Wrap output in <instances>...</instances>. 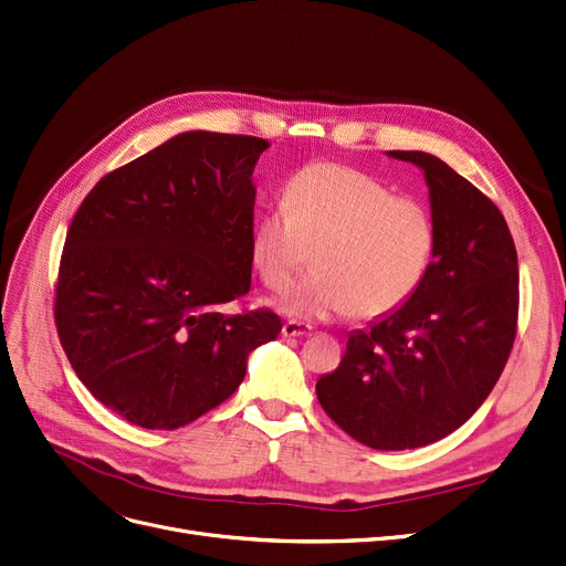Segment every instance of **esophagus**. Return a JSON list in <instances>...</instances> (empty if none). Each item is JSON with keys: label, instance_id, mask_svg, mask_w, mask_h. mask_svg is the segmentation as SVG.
<instances>
[{"label": "esophagus", "instance_id": "obj_1", "mask_svg": "<svg viewBox=\"0 0 566 566\" xmlns=\"http://www.w3.org/2000/svg\"><path fill=\"white\" fill-rule=\"evenodd\" d=\"M310 333H312V326L296 322V318H289V322H284V326H282L284 337H301V335H310Z\"/></svg>", "mask_w": 566, "mask_h": 566}]
</instances>
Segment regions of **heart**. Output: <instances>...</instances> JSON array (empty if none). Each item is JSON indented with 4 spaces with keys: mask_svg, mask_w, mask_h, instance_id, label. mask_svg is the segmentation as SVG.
Listing matches in <instances>:
<instances>
[{
    "mask_svg": "<svg viewBox=\"0 0 566 566\" xmlns=\"http://www.w3.org/2000/svg\"><path fill=\"white\" fill-rule=\"evenodd\" d=\"M284 208L268 210L252 233V259L268 289H291L293 316L379 318L400 310L428 277L437 250L434 217L421 201L392 196L354 166L316 161L284 189Z\"/></svg>",
    "mask_w": 566,
    "mask_h": 566,
    "instance_id": "heart-1",
    "label": "heart"
}]
</instances>
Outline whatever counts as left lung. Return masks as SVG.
<instances>
[{
  "instance_id": "8db88e82",
  "label": "left lung",
  "mask_w": 566,
  "mask_h": 566,
  "mask_svg": "<svg viewBox=\"0 0 566 566\" xmlns=\"http://www.w3.org/2000/svg\"><path fill=\"white\" fill-rule=\"evenodd\" d=\"M388 155L423 168L434 259L400 310L349 335L316 398L360 444L405 451L451 434L495 388L518 331V256L500 208L449 164Z\"/></svg>"
}]
</instances>
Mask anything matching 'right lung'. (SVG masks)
Segmentation results:
<instances>
[{"label": "right lung", "instance_id": "add662e5", "mask_svg": "<svg viewBox=\"0 0 566 566\" xmlns=\"http://www.w3.org/2000/svg\"><path fill=\"white\" fill-rule=\"evenodd\" d=\"M265 138L187 132L111 170L66 231L55 326L73 373L122 419L176 430L231 398L275 339L252 284L254 166Z\"/></svg>", "mask_w": 566, "mask_h": 566}]
</instances>
